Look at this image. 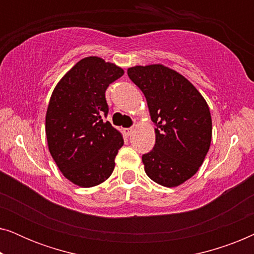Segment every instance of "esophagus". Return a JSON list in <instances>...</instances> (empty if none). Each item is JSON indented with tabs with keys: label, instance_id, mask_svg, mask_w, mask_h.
<instances>
[{
	"label": "esophagus",
	"instance_id": "obj_1",
	"mask_svg": "<svg viewBox=\"0 0 254 254\" xmlns=\"http://www.w3.org/2000/svg\"><path fill=\"white\" fill-rule=\"evenodd\" d=\"M133 128H125V129H124V134L125 135H126V136H129V135L131 134V133H133Z\"/></svg>",
	"mask_w": 254,
	"mask_h": 254
}]
</instances>
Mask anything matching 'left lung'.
Returning <instances> with one entry per match:
<instances>
[{"label":"left lung","instance_id":"1","mask_svg":"<svg viewBox=\"0 0 254 254\" xmlns=\"http://www.w3.org/2000/svg\"><path fill=\"white\" fill-rule=\"evenodd\" d=\"M127 74L147 99L156 125L155 147L142 156L144 171L165 187L182 185L204 161L211 141V116L189 79L163 64L135 65Z\"/></svg>","mask_w":254,"mask_h":254}]
</instances>
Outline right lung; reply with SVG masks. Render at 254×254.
I'll use <instances>...</instances> for the list:
<instances>
[{
	"mask_svg": "<svg viewBox=\"0 0 254 254\" xmlns=\"http://www.w3.org/2000/svg\"><path fill=\"white\" fill-rule=\"evenodd\" d=\"M124 69L98 57L78 61L60 79L46 112L50 152L65 178L79 187L105 182L124 145L123 135L109 121L105 91Z\"/></svg>",
	"mask_w": 254,
	"mask_h": 254,
	"instance_id": "right-lung-1",
	"label": "right lung"
}]
</instances>
